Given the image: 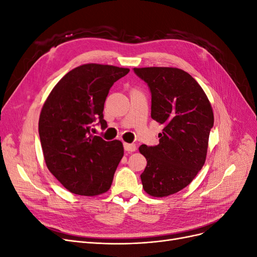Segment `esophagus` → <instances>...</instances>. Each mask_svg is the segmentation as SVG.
<instances>
[{"label":"esophagus","instance_id":"1","mask_svg":"<svg viewBox=\"0 0 257 257\" xmlns=\"http://www.w3.org/2000/svg\"><path fill=\"white\" fill-rule=\"evenodd\" d=\"M136 145L135 144H124V150L127 151V152H134L136 151Z\"/></svg>","mask_w":257,"mask_h":257}]
</instances>
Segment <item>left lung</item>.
Returning a JSON list of instances; mask_svg holds the SVG:
<instances>
[{
    "label": "left lung",
    "instance_id": "left-lung-1",
    "mask_svg": "<svg viewBox=\"0 0 257 257\" xmlns=\"http://www.w3.org/2000/svg\"><path fill=\"white\" fill-rule=\"evenodd\" d=\"M151 91V118L163 124L155 147L142 145L147 160L141 175L143 188L153 197H166L188 186L204 166L211 104L193 77L176 67L134 68Z\"/></svg>",
    "mask_w": 257,
    "mask_h": 257
}]
</instances>
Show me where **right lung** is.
<instances>
[{
  "label": "right lung",
  "mask_w": 257,
  "mask_h": 257,
  "mask_svg": "<svg viewBox=\"0 0 257 257\" xmlns=\"http://www.w3.org/2000/svg\"><path fill=\"white\" fill-rule=\"evenodd\" d=\"M128 72L112 65H80L54 85L45 100L38 133L46 165L77 195L96 196L110 189L123 145L116 139L105 142L90 131L95 120L107 126L103 114L106 97L112 84Z\"/></svg>",
  "instance_id": "right-lung-1"
}]
</instances>
